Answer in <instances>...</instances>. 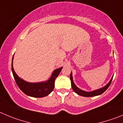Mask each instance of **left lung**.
Wrapping results in <instances>:
<instances>
[{
    "instance_id": "left-lung-1",
    "label": "left lung",
    "mask_w": 123,
    "mask_h": 123,
    "mask_svg": "<svg viewBox=\"0 0 123 123\" xmlns=\"http://www.w3.org/2000/svg\"><path fill=\"white\" fill-rule=\"evenodd\" d=\"M70 80H71V84H72V87L73 89V91L75 93L78 94V95H80V96H85V97H90V96H97V95H99L101 94H102L103 93H104L107 89H108V87H109V86L111 85V82H112V79L113 78H112L111 80L110 81V82H109L105 86H104V87L101 88L100 89H98V90H94L93 92H87L83 91V90H81V89H78V88L76 87V86L74 85V82L73 81V78H72V74L71 73L70 76Z\"/></svg>"
}]
</instances>
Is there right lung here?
Returning <instances> with one entry per match:
<instances>
[{
    "mask_svg": "<svg viewBox=\"0 0 123 123\" xmlns=\"http://www.w3.org/2000/svg\"><path fill=\"white\" fill-rule=\"evenodd\" d=\"M12 59L11 64V70L14 78L19 89L25 94L34 98H42L47 96L55 88V79L58 77L62 67L55 70L53 73L50 80L44 82L40 83H30L19 78L16 73H15L12 67Z\"/></svg>",
    "mask_w": 123,
    "mask_h": 123,
    "instance_id": "right-lung-1",
    "label": "right lung"
}]
</instances>
